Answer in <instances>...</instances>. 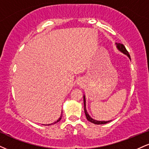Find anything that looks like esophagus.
<instances>
[{
    "label": "esophagus",
    "instance_id": "1",
    "mask_svg": "<svg viewBox=\"0 0 149 149\" xmlns=\"http://www.w3.org/2000/svg\"><path fill=\"white\" fill-rule=\"evenodd\" d=\"M78 84L79 85H82V81L80 80H78Z\"/></svg>",
    "mask_w": 149,
    "mask_h": 149
}]
</instances>
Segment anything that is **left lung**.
<instances>
[{"instance_id":"obj_1","label":"left lung","mask_w":149,"mask_h":149,"mask_svg":"<svg viewBox=\"0 0 149 149\" xmlns=\"http://www.w3.org/2000/svg\"><path fill=\"white\" fill-rule=\"evenodd\" d=\"M115 44L116 45V48H117V49L119 50L120 52H121V53H123L124 55H127V56L128 57V58L130 60V55H129L128 52L127 51V50L126 49V48H125V46H123L122 44H120V43H116ZM83 100H84V110H85V114L86 117H87V119L88 120L89 122L94 123V124L100 125V124H105V123L110 122V121H112V120H110V121H97V120L92 119V118L89 116L88 112H87V109H86V99H85V94H84L83 96Z\"/></svg>"}]
</instances>
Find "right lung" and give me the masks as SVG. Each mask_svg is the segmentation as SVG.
Segmentation results:
<instances>
[{"label": "right lung", "mask_w": 149, "mask_h": 149, "mask_svg": "<svg viewBox=\"0 0 149 149\" xmlns=\"http://www.w3.org/2000/svg\"><path fill=\"white\" fill-rule=\"evenodd\" d=\"M62 114H61V115H60V118H59V119H57L56 121H55V122H53V123H49V124H46V126H51V125H53V124H55V123H57V122H58V121H60L61 119H62ZM42 125H45V124H42Z\"/></svg>", "instance_id": "obj_1"}]
</instances>
